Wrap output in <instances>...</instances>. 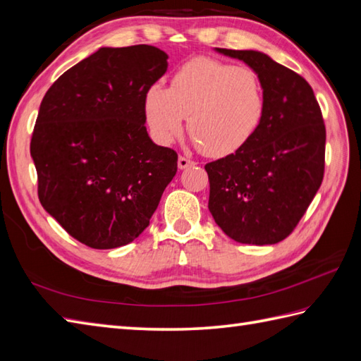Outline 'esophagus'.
<instances>
[{
  "label": "esophagus",
  "instance_id": "esophagus-1",
  "mask_svg": "<svg viewBox=\"0 0 361 361\" xmlns=\"http://www.w3.org/2000/svg\"><path fill=\"white\" fill-rule=\"evenodd\" d=\"M194 164H195V161L189 160V158H186V157H178V167H180V169H186V167L194 166Z\"/></svg>",
  "mask_w": 361,
  "mask_h": 361
}]
</instances>
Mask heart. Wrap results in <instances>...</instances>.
I'll return each instance as SVG.
<instances>
[{
    "label": "heart",
    "mask_w": 361,
    "mask_h": 361,
    "mask_svg": "<svg viewBox=\"0 0 361 361\" xmlns=\"http://www.w3.org/2000/svg\"><path fill=\"white\" fill-rule=\"evenodd\" d=\"M264 89L250 67L200 56L175 72L171 89L155 85L146 95V118L155 138L169 145L188 130L209 157L237 152L252 138L264 114Z\"/></svg>",
    "instance_id": "heart-1"
}]
</instances>
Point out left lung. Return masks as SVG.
<instances>
[{
    "mask_svg": "<svg viewBox=\"0 0 361 361\" xmlns=\"http://www.w3.org/2000/svg\"><path fill=\"white\" fill-rule=\"evenodd\" d=\"M215 50L257 72L266 104L252 138L235 154L204 166L209 211L232 240L275 245L295 229L323 181L326 128L320 106L303 77L266 54Z\"/></svg>",
    "mask_w": 361,
    "mask_h": 361,
    "instance_id": "1",
    "label": "left lung"
}]
</instances>
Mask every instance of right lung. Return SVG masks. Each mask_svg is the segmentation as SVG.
<instances>
[{
    "instance_id": "1",
    "label": "right lung",
    "mask_w": 361,
    "mask_h": 361,
    "mask_svg": "<svg viewBox=\"0 0 361 361\" xmlns=\"http://www.w3.org/2000/svg\"><path fill=\"white\" fill-rule=\"evenodd\" d=\"M166 71L158 47H102L41 102L30 141L39 203L82 245H129L177 173V152L155 145L145 124L147 90Z\"/></svg>"
}]
</instances>
